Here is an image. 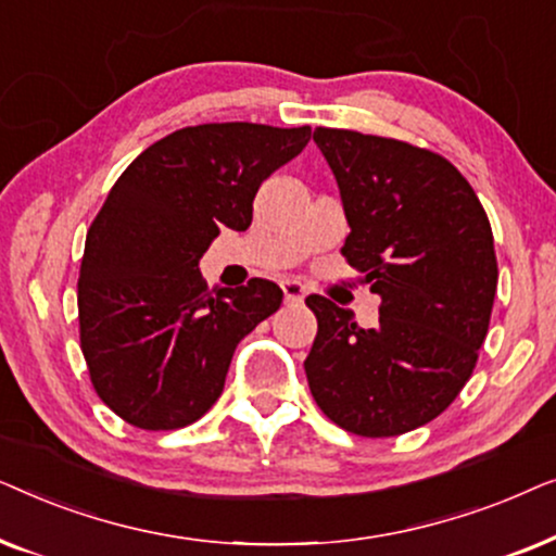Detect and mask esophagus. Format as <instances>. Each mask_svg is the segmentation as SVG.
Returning <instances> with one entry per match:
<instances>
[{
    "label": "esophagus",
    "instance_id": "34e87169",
    "mask_svg": "<svg viewBox=\"0 0 556 556\" xmlns=\"http://www.w3.org/2000/svg\"><path fill=\"white\" fill-rule=\"evenodd\" d=\"M283 295H286V303H301L306 299V288H303L299 280H283Z\"/></svg>",
    "mask_w": 556,
    "mask_h": 556
}]
</instances>
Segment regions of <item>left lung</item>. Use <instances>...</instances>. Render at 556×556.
Masks as SVG:
<instances>
[{
    "label": "left lung",
    "mask_w": 556,
    "mask_h": 556,
    "mask_svg": "<svg viewBox=\"0 0 556 556\" xmlns=\"http://www.w3.org/2000/svg\"><path fill=\"white\" fill-rule=\"evenodd\" d=\"M314 141L352 230L341 253L382 306L375 329H359L354 311L308 295L311 394L354 435H402L435 420L476 367L498 283L489 217L432 151L324 126Z\"/></svg>",
    "instance_id": "8db88e82"
}]
</instances>
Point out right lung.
I'll return each mask as SVG.
<instances>
[{
	"instance_id": "obj_1",
	"label": "right lung",
	"mask_w": 556,
	"mask_h": 556,
	"mask_svg": "<svg viewBox=\"0 0 556 556\" xmlns=\"http://www.w3.org/2000/svg\"><path fill=\"white\" fill-rule=\"evenodd\" d=\"M311 128H179L128 164L90 225L78 280L80 346L105 405L143 430L200 420L235 346L283 291L253 278L210 291L200 257L219 227L248 230L257 187L299 156Z\"/></svg>"
}]
</instances>
